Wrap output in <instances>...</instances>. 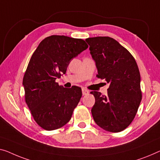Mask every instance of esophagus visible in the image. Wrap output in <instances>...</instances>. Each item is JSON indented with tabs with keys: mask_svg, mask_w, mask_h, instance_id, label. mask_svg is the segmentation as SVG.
<instances>
[{
	"mask_svg": "<svg viewBox=\"0 0 160 160\" xmlns=\"http://www.w3.org/2000/svg\"><path fill=\"white\" fill-rule=\"evenodd\" d=\"M82 95H88V93H89V91H88V90L85 89V88H82Z\"/></svg>",
	"mask_w": 160,
	"mask_h": 160,
	"instance_id": "esophagus-1",
	"label": "esophagus"
}]
</instances>
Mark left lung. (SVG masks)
Here are the masks:
<instances>
[{
  "instance_id": "left-lung-1",
  "label": "left lung",
  "mask_w": 160,
  "mask_h": 160,
  "mask_svg": "<svg viewBox=\"0 0 160 160\" xmlns=\"http://www.w3.org/2000/svg\"><path fill=\"white\" fill-rule=\"evenodd\" d=\"M98 69L96 77L109 83L108 95L92 91L95 105L91 113L103 129L120 132L131 124L141 103L140 72L134 57L113 38L85 39Z\"/></svg>"
}]
</instances>
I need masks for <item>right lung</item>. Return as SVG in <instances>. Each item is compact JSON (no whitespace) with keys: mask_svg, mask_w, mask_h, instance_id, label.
Segmentation results:
<instances>
[{"mask_svg":"<svg viewBox=\"0 0 160 160\" xmlns=\"http://www.w3.org/2000/svg\"><path fill=\"white\" fill-rule=\"evenodd\" d=\"M83 39L52 35L39 43L23 78L25 101L34 121L47 131L69 122L82 97L78 86L64 88L56 82L65 74L70 60L86 49Z\"/></svg>","mask_w":160,"mask_h":160,"instance_id":"1","label":"right lung"}]
</instances>
